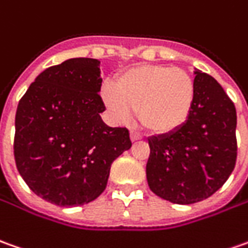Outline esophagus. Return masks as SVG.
I'll use <instances>...</instances> for the list:
<instances>
[{
    "mask_svg": "<svg viewBox=\"0 0 248 248\" xmlns=\"http://www.w3.org/2000/svg\"><path fill=\"white\" fill-rule=\"evenodd\" d=\"M139 139H142V135L139 132H136V131H131V140L135 142V140H139Z\"/></svg>",
    "mask_w": 248,
    "mask_h": 248,
    "instance_id": "esophagus-1",
    "label": "esophagus"
}]
</instances>
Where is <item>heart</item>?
Here are the masks:
<instances>
[{"instance_id":"1","label":"heart","mask_w":248,"mask_h":248,"mask_svg":"<svg viewBox=\"0 0 248 248\" xmlns=\"http://www.w3.org/2000/svg\"><path fill=\"white\" fill-rule=\"evenodd\" d=\"M105 105L120 119L136 112L140 125L151 134H170L182 128L195 102V83L184 69L142 65L128 69L106 87Z\"/></svg>"}]
</instances>
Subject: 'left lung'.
I'll return each mask as SVG.
<instances>
[{
	"mask_svg": "<svg viewBox=\"0 0 248 248\" xmlns=\"http://www.w3.org/2000/svg\"><path fill=\"white\" fill-rule=\"evenodd\" d=\"M194 83L195 102L187 123L149 139V187L179 205L212 197L228 180L237 157L235 105L210 75L197 71Z\"/></svg>",
	"mask_w": 248,
	"mask_h": 248,
	"instance_id": "1",
	"label": "left lung"
}]
</instances>
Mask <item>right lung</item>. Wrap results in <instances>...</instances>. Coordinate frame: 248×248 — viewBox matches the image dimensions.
<instances>
[{
	"label": "right lung",
	"mask_w": 248,
	"mask_h": 248,
	"mask_svg": "<svg viewBox=\"0 0 248 248\" xmlns=\"http://www.w3.org/2000/svg\"><path fill=\"white\" fill-rule=\"evenodd\" d=\"M94 58H71L38 75L17 105L15 161L38 197L79 206L106 188L112 162L132 143L125 127L106 125Z\"/></svg>",
	"instance_id": "right-lung-1"
}]
</instances>
